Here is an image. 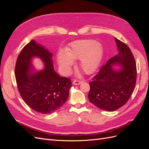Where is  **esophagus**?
Instances as JSON below:
<instances>
[{
	"instance_id": "1",
	"label": "esophagus",
	"mask_w": 149,
	"mask_h": 149,
	"mask_svg": "<svg viewBox=\"0 0 149 149\" xmlns=\"http://www.w3.org/2000/svg\"><path fill=\"white\" fill-rule=\"evenodd\" d=\"M83 82L81 81H78V80H74L73 82V84L74 85H79L80 84H81Z\"/></svg>"
}]
</instances>
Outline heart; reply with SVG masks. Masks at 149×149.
<instances>
[{
	"instance_id": "b5f03b06",
	"label": "heart",
	"mask_w": 149,
	"mask_h": 149,
	"mask_svg": "<svg viewBox=\"0 0 149 149\" xmlns=\"http://www.w3.org/2000/svg\"><path fill=\"white\" fill-rule=\"evenodd\" d=\"M104 49L101 45L93 40L75 41L67 48L57 54L56 61L61 73L66 76L71 71L74 60H80L79 66L85 73L91 74L95 71L102 59Z\"/></svg>"
}]
</instances>
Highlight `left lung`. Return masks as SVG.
<instances>
[{"mask_svg": "<svg viewBox=\"0 0 149 149\" xmlns=\"http://www.w3.org/2000/svg\"><path fill=\"white\" fill-rule=\"evenodd\" d=\"M115 41L118 53L107 61L89 83V101L107 111H116L127 102L137 78L136 61L130 48L116 38Z\"/></svg>", "mask_w": 149, "mask_h": 149, "instance_id": "left-lung-1", "label": "left lung"}]
</instances>
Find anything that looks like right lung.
I'll list each match as a JSON object with an SVG mask.
<instances>
[{
  "label": "right lung",
  "instance_id": "1",
  "mask_svg": "<svg viewBox=\"0 0 149 149\" xmlns=\"http://www.w3.org/2000/svg\"><path fill=\"white\" fill-rule=\"evenodd\" d=\"M52 53L34 40L24 47L17 60L15 74L18 89L25 102L36 112L53 113L66 102L71 87L69 78L61 77L54 70ZM39 58L44 68L37 70L33 64Z\"/></svg>",
  "mask_w": 149,
  "mask_h": 149
}]
</instances>
